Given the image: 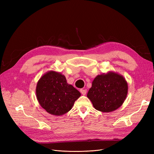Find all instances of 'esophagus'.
<instances>
[{
    "instance_id": "1",
    "label": "esophagus",
    "mask_w": 154,
    "mask_h": 154,
    "mask_svg": "<svg viewBox=\"0 0 154 154\" xmlns=\"http://www.w3.org/2000/svg\"><path fill=\"white\" fill-rule=\"evenodd\" d=\"M80 92L82 93V94L85 95L87 93V90L86 89H80Z\"/></svg>"
}]
</instances>
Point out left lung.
Returning <instances> with one entry per match:
<instances>
[{
	"instance_id": "obj_1",
	"label": "left lung",
	"mask_w": 154,
	"mask_h": 154,
	"mask_svg": "<svg viewBox=\"0 0 154 154\" xmlns=\"http://www.w3.org/2000/svg\"><path fill=\"white\" fill-rule=\"evenodd\" d=\"M128 93V83L121 74L109 71L97 75L87 93L94 108L103 112L117 110L123 105Z\"/></svg>"
}]
</instances>
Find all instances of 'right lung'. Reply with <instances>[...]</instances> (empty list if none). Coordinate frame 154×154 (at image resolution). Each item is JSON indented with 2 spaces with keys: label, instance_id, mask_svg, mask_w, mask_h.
<instances>
[{
  "label": "right lung",
  "instance_id": "1",
  "mask_svg": "<svg viewBox=\"0 0 154 154\" xmlns=\"http://www.w3.org/2000/svg\"><path fill=\"white\" fill-rule=\"evenodd\" d=\"M36 95L39 104L47 112L62 116L71 110L81 93L67 83L62 74L49 71L37 82Z\"/></svg>",
  "mask_w": 154,
  "mask_h": 154
}]
</instances>
